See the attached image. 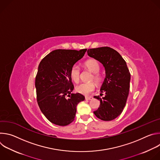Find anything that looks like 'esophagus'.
I'll return each mask as SVG.
<instances>
[{
    "label": "esophagus",
    "instance_id": "34e87169",
    "mask_svg": "<svg viewBox=\"0 0 160 160\" xmlns=\"http://www.w3.org/2000/svg\"><path fill=\"white\" fill-rule=\"evenodd\" d=\"M85 99L86 100H92V99H93V98L91 97V96H86Z\"/></svg>",
    "mask_w": 160,
    "mask_h": 160
}]
</instances>
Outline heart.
I'll return each instance as SVG.
<instances>
[{
    "mask_svg": "<svg viewBox=\"0 0 160 160\" xmlns=\"http://www.w3.org/2000/svg\"><path fill=\"white\" fill-rule=\"evenodd\" d=\"M87 69L94 73L91 80H94L96 82H99L101 80V76L98 73L100 70V66L99 63L95 60H88L85 63ZM70 75L72 80L75 83L78 82L80 75V68L78 65L74 64L71 68L70 71ZM95 89V84L94 82L82 83L77 86L76 91L78 93L83 95H88L92 92Z\"/></svg>",
    "mask_w": 160,
    "mask_h": 160,
    "instance_id": "1",
    "label": "heart"
}]
</instances>
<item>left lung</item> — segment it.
Segmentation results:
<instances>
[{
    "mask_svg": "<svg viewBox=\"0 0 160 160\" xmlns=\"http://www.w3.org/2000/svg\"><path fill=\"white\" fill-rule=\"evenodd\" d=\"M87 54L103 65L106 73L100 90L105 96L94 97L100 101L94 113L102 120H112L123 111L129 93L130 73L127 63L117 51L108 47L89 49Z\"/></svg>",
    "mask_w": 160,
    "mask_h": 160,
    "instance_id": "obj_1",
    "label": "left lung"
}]
</instances>
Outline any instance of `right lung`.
Returning a JSON list of instances; mask_svg holds the SVG:
<instances>
[{"label":"right lung","instance_id":"1","mask_svg":"<svg viewBox=\"0 0 160 160\" xmlns=\"http://www.w3.org/2000/svg\"><path fill=\"white\" fill-rule=\"evenodd\" d=\"M87 50L57 49L43 58L38 65L35 78L37 102L44 116L55 125L71 123L78 104L85 99L80 93L72 94L74 86L70 71Z\"/></svg>","mask_w":160,"mask_h":160}]
</instances>
